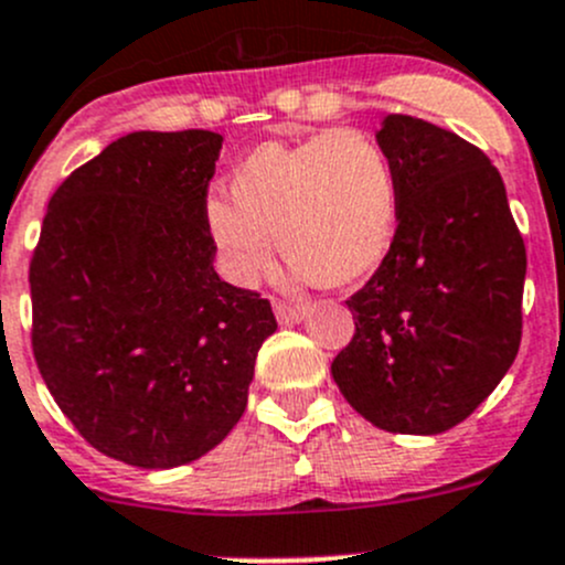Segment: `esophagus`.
<instances>
[{
    "label": "esophagus",
    "instance_id": "esophagus-1",
    "mask_svg": "<svg viewBox=\"0 0 565 565\" xmlns=\"http://www.w3.org/2000/svg\"><path fill=\"white\" fill-rule=\"evenodd\" d=\"M273 311H276L278 322L281 324H295L306 317V306H292V303H284V300H273Z\"/></svg>",
    "mask_w": 565,
    "mask_h": 565
}]
</instances>
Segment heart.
<instances>
[{"instance_id":"obj_1","label":"heart","mask_w":565,"mask_h":565,"mask_svg":"<svg viewBox=\"0 0 565 565\" xmlns=\"http://www.w3.org/2000/svg\"><path fill=\"white\" fill-rule=\"evenodd\" d=\"M204 218L237 284L267 265L273 232L295 278L344 284L388 254L398 221L396 169L366 130L270 141L241 163L235 196L207 199Z\"/></svg>"}]
</instances>
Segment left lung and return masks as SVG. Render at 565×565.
I'll list each match as a JSON object with an SVG mask.
<instances>
[{
    "instance_id": "obj_1",
    "label": "left lung",
    "mask_w": 565,
    "mask_h": 565,
    "mask_svg": "<svg viewBox=\"0 0 565 565\" xmlns=\"http://www.w3.org/2000/svg\"><path fill=\"white\" fill-rule=\"evenodd\" d=\"M377 141L396 169V235L347 300L355 335L330 374L380 429L440 435L520 352L525 241L503 177L476 145L407 114H388Z\"/></svg>"
}]
</instances>
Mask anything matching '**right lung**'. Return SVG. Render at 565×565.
I'll list each match as a JSON object with an SVG mask.
<instances>
[{
    "label": "right lung",
    "instance_id": "1",
    "mask_svg": "<svg viewBox=\"0 0 565 565\" xmlns=\"http://www.w3.org/2000/svg\"><path fill=\"white\" fill-rule=\"evenodd\" d=\"M213 130H136L51 196L30 262L32 352L78 435L169 470L241 420L270 300L215 273Z\"/></svg>",
    "mask_w": 565,
    "mask_h": 565
}]
</instances>
